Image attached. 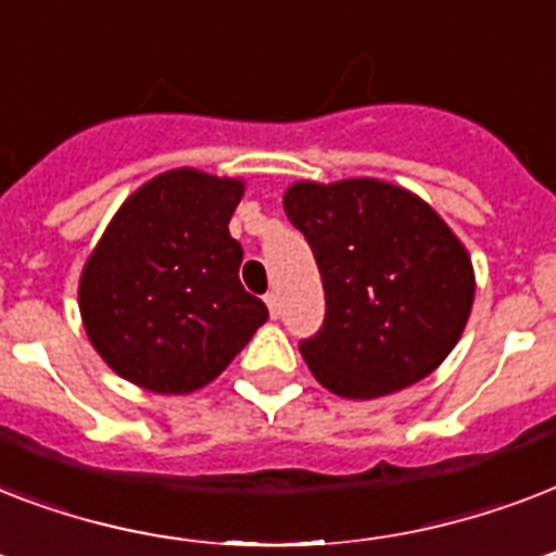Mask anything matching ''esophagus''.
I'll use <instances>...</instances> for the list:
<instances>
[{"instance_id": "obj_1", "label": "esophagus", "mask_w": 556, "mask_h": 556, "mask_svg": "<svg viewBox=\"0 0 556 556\" xmlns=\"http://www.w3.org/2000/svg\"><path fill=\"white\" fill-rule=\"evenodd\" d=\"M265 305H268L270 317L277 320L279 312H282V305H279V294H277V291H268V294H265Z\"/></svg>"}]
</instances>
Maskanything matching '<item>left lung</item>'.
Listing matches in <instances>:
<instances>
[{
	"label": "left lung",
	"instance_id": "8db88e82",
	"mask_svg": "<svg viewBox=\"0 0 556 556\" xmlns=\"http://www.w3.org/2000/svg\"><path fill=\"white\" fill-rule=\"evenodd\" d=\"M282 207L312 244L326 291L323 329L300 346L314 378L371 401L439 369L476 296L470 253L447 222L380 178L294 181Z\"/></svg>",
	"mask_w": 556,
	"mask_h": 556
}]
</instances>
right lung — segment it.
<instances>
[{"label":"right lung","mask_w":556,"mask_h":556,"mask_svg":"<svg viewBox=\"0 0 556 556\" xmlns=\"http://www.w3.org/2000/svg\"><path fill=\"white\" fill-rule=\"evenodd\" d=\"M242 178L178 167L117 207L83 265V329L135 387L187 395L227 369L268 320L239 282L242 244L227 225Z\"/></svg>","instance_id":"right-lung-1"}]
</instances>
